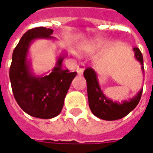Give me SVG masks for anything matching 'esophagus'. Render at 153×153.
Segmentation results:
<instances>
[{
    "label": "esophagus",
    "mask_w": 153,
    "mask_h": 153,
    "mask_svg": "<svg viewBox=\"0 0 153 153\" xmlns=\"http://www.w3.org/2000/svg\"><path fill=\"white\" fill-rule=\"evenodd\" d=\"M84 70H85V65L83 64L82 62H80V63L77 65V67H76V71H77L78 75L83 74Z\"/></svg>",
    "instance_id": "1"
}]
</instances>
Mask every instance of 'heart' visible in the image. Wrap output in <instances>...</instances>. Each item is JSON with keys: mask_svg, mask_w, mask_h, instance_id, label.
Wrapping results in <instances>:
<instances>
[{"mask_svg": "<svg viewBox=\"0 0 153 153\" xmlns=\"http://www.w3.org/2000/svg\"><path fill=\"white\" fill-rule=\"evenodd\" d=\"M96 44H97L96 42H92L91 44V46H95V45H96Z\"/></svg>", "mask_w": 153, "mask_h": 153, "instance_id": "obj_1", "label": "heart"}]
</instances>
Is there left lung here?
I'll return each instance as SVG.
<instances>
[{"mask_svg": "<svg viewBox=\"0 0 153 153\" xmlns=\"http://www.w3.org/2000/svg\"><path fill=\"white\" fill-rule=\"evenodd\" d=\"M134 56L140 62L141 68L143 72V54L137 48H134ZM84 76L87 84V96H88L89 107L95 116L104 120H116L122 119L130 113L137 105L143 93V88L137 92V95L132 99L123 100V102L113 101L106 97L101 91L97 79L96 71L91 68H88L84 71Z\"/></svg>", "mask_w": 153, "mask_h": 153, "instance_id": "8db88e82", "label": "left lung"}]
</instances>
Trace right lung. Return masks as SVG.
<instances>
[{"instance_id": "obj_1", "label": "right lung", "mask_w": 153, "mask_h": 153, "mask_svg": "<svg viewBox=\"0 0 153 153\" xmlns=\"http://www.w3.org/2000/svg\"><path fill=\"white\" fill-rule=\"evenodd\" d=\"M53 30L38 27L28 30L13 51L10 68V80L16 102L31 116L52 119L61 113L64 99L76 72L64 70L62 63L65 54L57 58L56 66L47 76H35L28 60V53L34 40L53 39Z\"/></svg>"}]
</instances>
